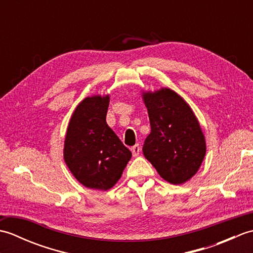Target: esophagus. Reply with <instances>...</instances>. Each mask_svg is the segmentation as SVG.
Returning a JSON list of instances; mask_svg holds the SVG:
<instances>
[{
    "mask_svg": "<svg viewBox=\"0 0 253 253\" xmlns=\"http://www.w3.org/2000/svg\"><path fill=\"white\" fill-rule=\"evenodd\" d=\"M141 151V148L139 147V144H136V146H133L131 148V152H132V157H138L139 154H140Z\"/></svg>",
    "mask_w": 253,
    "mask_h": 253,
    "instance_id": "34e87169",
    "label": "esophagus"
}]
</instances>
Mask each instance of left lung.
Segmentation results:
<instances>
[{
    "label": "left lung",
    "instance_id": "obj_1",
    "mask_svg": "<svg viewBox=\"0 0 253 253\" xmlns=\"http://www.w3.org/2000/svg\"><path fill=\"white\" fill-rule=\"evenodd\" d=\"M151 132L143 154L159 175L171 185H181L197 174L206 157L207 143L190 105L169 88L142 91Z\"/></svg>",
    "mask_w": 253,
    "mask_h": 253
}]
</instances>
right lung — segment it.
<instances>
[{"label":"right lung","instance_id":"obj_1","mask_svg":"<svg viewBox=\"0 0 253 253\" xmlns=\"http://www.w3.org/2000/svg\"><path fill=\"white\" fill-rule=\"evenodd\" d=\"M110 94L87 96L69 120L64 161L75 178L90 189L106 191L122 177L131 159L128 150L106 123Z\"/></svg>","mask_w":253,"mask_h":253}]
</instances>
